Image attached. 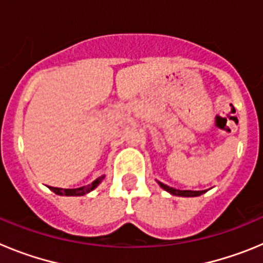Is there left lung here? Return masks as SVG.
Instances as JSON below:
<instances>
[{
	"label": "left lung",
	"mask_w": 263,
	"mask_h": 263,
	"mask_svg": "<svg viewBox=\"0 0 263 263\" xmlns=\"http://www.w3.org/2000/svg\"><path fill=\"white\" fill-rule=\"evenodd\" d=\"M158 184L163 188L164 191L170 192L171 195H175V196H182V197H195V196H200V195L205 194L206 191H190V190H176V188L168 187L167 184H163V183L158 182Z\"/></svg>",
	"instance_id": "left-lung-1"
}]
</instances>
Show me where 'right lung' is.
I'll return each mask as SVG.
<instances>
[{"instance_id": "1", "label": "right lung", "mask_w": 263, "mask_h": 263, "mask_svg": "<svg viewBox=\"0 0 263 263\" xmlns=\"http://www.w3.org/2000/svg\"><path fill=\"white\" fill-rule=\"evenodd\" d=\"M105 178V175L100 176L97 178L95 182H92L90 184L88 185H83L80 188H58V187H50L51 191H53L57 195H60V196H83V195L89 194L90 191H93L95 188L100 184V183L103 182V179Z\"/></svg>"}]
</instances>
